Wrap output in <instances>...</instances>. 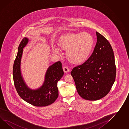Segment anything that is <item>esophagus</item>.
I'll return each instance as SVG.
<instances>
[{"label": "esophagus", "instance_id": "obj_1", "mask_svg": "<svg viewBox=\"0 0 129 129\" xmlns=\"http://www.w3.org/2000/svg\"><path fill=\"white\" fill-rule=\"evenodd\" d=\"M63 69L64 72L66 73H69V68L67 67H64L63 68Z\"/></svg>", "mask_w": 129, "mask_h": 129}]
</instances>
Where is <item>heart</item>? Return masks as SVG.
I'll use <instances>...</instances> for the list:
<instances>
[{"label":"heart","instance_id":"1","mask_svg":"<svg viewBox=\"0 0 129 129\" xmlns=\"http://www.w3.org/2000/svg\"><path fill=\"white\" fill-rule=\"evenodd\" d=\"M58 44L60 48L66 51L67 59L74 64L84 63L91 53L94 40L90 34L84 32L69 34L60 38ZM54 53L60 54V50L56 46L53 47Z\"/></svg>","mask_w":129,"mask_h":129}]
</instances>
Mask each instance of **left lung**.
<instances>
[{
    "label": "left lung",
    "instance_id": "obj_1",
    "mask_svg": "<svg viewBox=\"0 0 129 129\" xmlns=\"http://www.w3.org/2000/svg\"><path fill=\"white\" fill-rule=\"evenodd\" d=\"M96 35L97 42L91 56L71 72L78 93L87 100H98L106 96L116 76L112 48L102 35L98 31Z\"/></svg>",
    "mask_w": 129,
    "mask_h": 129
}]
</instances>
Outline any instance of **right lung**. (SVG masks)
<instances>
[{"label":"right lung","instance_id":"obj_1","mask_svg":"<svg viewBox=\"0 0 129 129\" xmlns=\"http://www.w3.org/2000/svg\"><path fill=\"white\" fill-rule=\"evenodd\" d=\"M29 41L28 38L25 37L19 45L13 67L14 83L18 94L23 100L35 106H47L53 103L58 96L57 82L64 75L62 64L58 61L48 68L44 82L40 87L35 89L29 88L24 80L21 69L23 49Z\"/></svg>","mask_w":129,"mask_h":129}]
</instances>
